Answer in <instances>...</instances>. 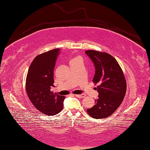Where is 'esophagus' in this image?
<instances>
[{
    "label": "esophagus",
    "mask_w": 150,
    "mask_h": 150,
    "mask_svg": "<svg viewBox=\"0 0 150 150\" xmlns=\"http://www.w3.org/2000/svg\"><path fill=\"white\" fill-rule=\"evenodd\" d=\"M76 96L77 98H78L82 99V98H85L86 95H85V94H77V95H76Z\"/></svg>",
    "instance_id": "esophagus-1"
}]
</instances>
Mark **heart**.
Returning a JSON list of instances; mask_svg holds the SVG:
<instances>
[{"instance_id":"b5f03b06","label":"heart","mask_w":150,"mask_h":150,"mask_svg":"<svg viewBox=\"0 0 150 150\" xmlns=\"http://www.w3.org/2000/svg\"><path fill=\"white\" fill-rule=\"evenodd\" d=\"M82 60V59H81L80 57H74V58H73V59L70 60V62L77 61V60Z\"/></svg>"}]
</instances>
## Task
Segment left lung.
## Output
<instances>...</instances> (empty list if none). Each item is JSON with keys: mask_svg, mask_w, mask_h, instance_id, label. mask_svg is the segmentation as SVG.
I'll list each match as a JSON object with an SVG mask.
<instances>
[{"mask_svg": "<svg viewBox=\"0 0 150 150\" xmlns=\"http://www.w3.org/2000/svg\"><path fill=\"white\" fill-rule=\"evenodd\" d=\"M85 52L95 66L93 82L98 84L96 90L99 93L96 105L87 112L93 119H105L121 104L127 91V82L122 68L111 54L94 50Z\"/></svg>", "mask_w": 150, "mask_h": 150, "instance_id": "obj_1", "label": "left lung"}]
</instances>
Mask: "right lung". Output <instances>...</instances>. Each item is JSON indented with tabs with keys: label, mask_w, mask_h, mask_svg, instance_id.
<instances>
[{
	"label": "right lung",
	"mask_w": 150,
	"mask_h": 150,
	"mask_svg": "<svg viewBox=\"0 0 150 150\" xmlns=\"http://www.w3.org/2000/svg\"><path fill=\"white\" fill-rule=\"evenodd\" d=\"M60 49L38 54L29 68L25 90L31 103L39 111L49 116L59 113L63 109L64 96L51 91L53 87V71Z\"/></svg>",
	"instance_id": "1"
}]
</instances>
